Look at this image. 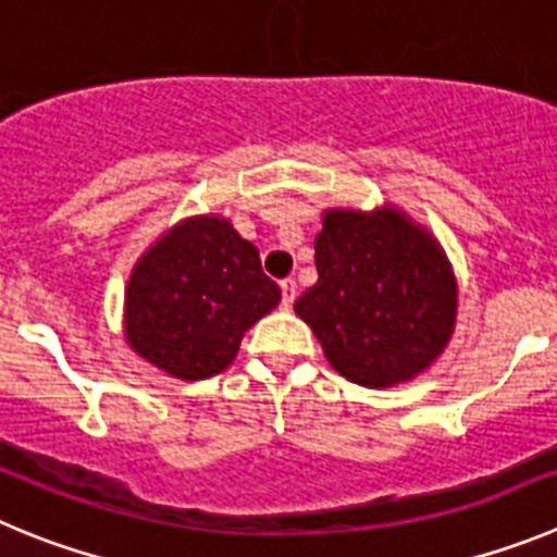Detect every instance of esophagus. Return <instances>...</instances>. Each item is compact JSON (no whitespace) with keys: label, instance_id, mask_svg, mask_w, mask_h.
I'll list each match as a JSON object with an SVG mask.
<instances>
[{"label":"esophagus","instance_id":"34e87169","mask_svg":"<svg viewBox=\"0 0 557 557\" xmlns=\"http://www.w3.org/2000/svg\"><path fill=\"white\" fill-rule=\"evenodd\" d=\"M280 290H283V308H290L294 299H297V280L294 277L280 280Z\"/></svg>","mask_w":557,"mask_h":557}]
</instances>
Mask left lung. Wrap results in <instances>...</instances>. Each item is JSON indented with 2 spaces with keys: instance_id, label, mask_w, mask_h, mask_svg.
<instances>
[{
  "instance_id": "1",
  "label": "left lung",
  "mask_w": 557,
  "mask_h": 557,
  "mask_svg": "<svg viewBox=\"0 0 557 557\" xmlns=\"http://www.w3.org/2000/svg\"><path fill=\"white\" fill-rule=\"evenodd\" d=\"M315 280L294 302L338 374L385 388L447 347L458 290L438 244L397 210H327Z\"/></svg>"
}]
</instances>
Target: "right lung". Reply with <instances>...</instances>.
<instances>
[{
  "label": "right lung",
  "mask_w": 557,
  "mask_h": 557,
  "mask_svg": "<svg viewBox=\"0 0 557 557\" xmlns=\"http://www.w3.org/2000/svg\"><path fill=\"white\" fill-rule=\"evenodd\" d=\"M280 302L258 249L227 219L199 216L169 230L133 269L124 297L127 341L180 380H205L233 363L242 338Z\"/></svg>",
  "instance_id": "obj_1"
}]
</instances>
